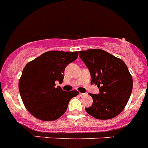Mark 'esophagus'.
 <instances>
[{"instance_id": "obj_1", "label": "esophagus", "mask_w": 148, "mask_h": 148, "mask_svg": "<svg viewBox=\"0 0 148 148\" xmlns=\"http://www.w3.org/2000/svg\"><path fill=\"white\" fill-rule=\"evenodd\" d=\"M86 93H79V96H86Z\"/></svg>"}]
</instances>
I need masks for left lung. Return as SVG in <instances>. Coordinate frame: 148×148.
I'll return each mask as SVG.
<instances>
[{
	"instance_id": "8db88e82",
	"label": "left lung",
	"mask_w": 148,
	"mask_h": 148,
	"mask_svg": "<svg viewBox=\"0 0 148 148\" xmlns=\"http://www.w3.org/2000/svg\"><path fill=\"white\" fill-rule=\"evenodd\" d=\"M79 55L89 69L90 84L97 85L99 94L90 93L93 104L87 112L99 120L114 118L125 108L132 94L133 79L121 59L100 49L79 51Z\"/></svg>"
}]
</instances>
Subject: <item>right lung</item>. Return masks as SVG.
<instances>
[{"mask_svg": "<svg viewBox=\"0 0 148 148\" xmlns=\"http://www.w3.org/2000/svg\"><path fill=\"white\" fill-rule=\"evenodd\" d=\"M77 57L78 52L49 51L25 66L19 90L25 107L35 118L45 121L58 119L71 98L79 94L77 90L66 92L55 87V81L63 82L66 66Z\"/></svg>", "mask_w": 148, "mask_h": 148, "instance_id": "right-lung-1", "label": "right lung"}]
</instances>
